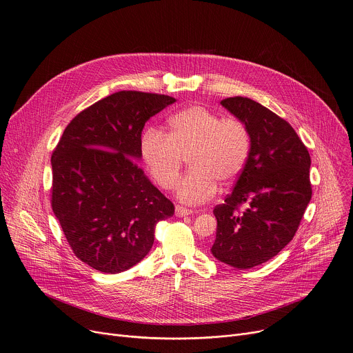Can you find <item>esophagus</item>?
<instances>
[{
    "label": "esophagus",
    "mask_w": 353,
    "mask_h": 353,
    "mask_svg": "<svg viewBox=\"0 0 353 353\" xmlns=\"http://www.w3.org/2000/svg\"><path fill=\"white\" fill-rule=\"evenodd\" d=\"M192 212H194L191 209H187L184 206H180V205L176 206V215L177 216H187V215H191Z\"/></svg>",
    "instance_id": "obj_1"
}]
</instances>
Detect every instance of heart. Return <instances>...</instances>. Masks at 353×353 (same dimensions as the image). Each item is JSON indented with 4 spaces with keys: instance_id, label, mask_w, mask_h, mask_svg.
<instances>
[{
    "instance_id": "heart-1",
    "label": "heart",
    "mask_w": 353,
    "mask_h": 353,
    "mask_svg": "<svg viewBox=\"0 0 353 353\" xmlns=\"http://www.w3.org/2000/svg\"><path fill=\"white\" fill-rule=\"evenodd\" d=\"M168 134L147 130L141 141L143 161L159 187L170 190L184 158L190 170L176 184L177 198L190 205L206 202L216 192V183L228 187L245 168L250 155V134L234 117H221L202 105L174 113Z\"/></svg>"
}]
</instances>
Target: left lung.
Segmentation results:
<instances>
[{"mask_svg": "<svg viewBox=\"0 0 353 353\" xmlns=\"http://www.w3.org/2000/svg\"><path fill=\"white\" fill-rule=\"evenodd\" d=\"M221 103L245 124L251 148L233 191L214 208L212 252L232 268L251 269L276 256L297 232L312 195L311 158L292 125L268 108L245 97Z\"/></svg>", "mask_w": 353, "mask_h": 353, "instance_id": "1", "label": "left lung"}]
</instances>
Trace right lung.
Wrapping results in <instances>:
<instances>
[{"label":"right lung","mask_w":353,"mask_h":353,"mask_svg":"<svg viewBox=\"0 0 353 353\" xmlns=\"http://www.w3.org/2000/svg\"><path fill=\"white\" fill-rule=\"evenodd\" d=\"M174 101L114 92L74 116L52 154V209L73 254L98 272L116 274L141 262L157 223L174 214L135 161L145 121Z\"/></svg>","instance_id":"right-lung-1"}]
</instances>
